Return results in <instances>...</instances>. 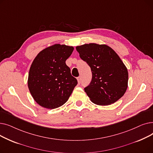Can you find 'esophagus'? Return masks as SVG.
<instances>
[{
    "label": "esophagus",
    "instance_id": "esophagus-1",
    "mask_svg": "<svg viewBox=\"0 0 153 153\" xmlns=\"http://www.w3.org/2000/svg\"><path fill=\"white\" fill-rule=\"evenodd\" d=\"M77 79L78 84H81V77H78L77 78Z\"/></svg>",
    "mask_w": 153,
    "mask_h": 153
}]
</instances>
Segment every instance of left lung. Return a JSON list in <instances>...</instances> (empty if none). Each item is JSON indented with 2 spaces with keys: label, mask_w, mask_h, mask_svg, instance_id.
<instances>
[{
  "label": "left lung",
  "mask_w": 153,
  "mask_h": 153,
  "mask_svg": "<svg viewBox=\"0 0 153 153\" xmlns=\"http://www.w3.org/2000/svg\"><path fill=\"white\" fill-rule=\"evenodd\" d=\"M79 56L91 69L92 77L84 91L95 104L108 105L121 98L128 87L126 67L115 51L106 45L76 46Z\"/></svg>",
  "instance_id": "left-lung-1"
}]
</instances>
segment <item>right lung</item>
Instances as JSON below:
<instances>
[{
	"mask_svg": "<svg viewBox=\"0 0 153 153\" xmlns=\"http://www.w3.org/2000/svg\"><path fill=\"white\" fill-rule=\"evenodd\" d=\"M73 50L72 46L55 44L40 51L34 59L29 71L28 87L40 106L54 109L69 99L77 84L66 64Z\"/></svg>",
	"mask_w": 153,
	"mask_h": 153,
	"instance_id": "obj_1",
	"label": "right lung"
}]
</instances>
